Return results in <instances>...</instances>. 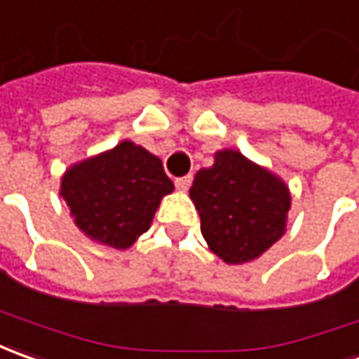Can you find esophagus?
Returning <instances> with one entry per match:
<instances>
[{"label":"esophagus","instance_id":"obj_1","mask_svg":"<svg viewBox=\"0 0 359 359\" xmlns=\"http://www.w3.org/2000/svg\"><path fill=\"white\" fill-rule=\"evenodd\" d=\"M191 182H192V177L191 175H187V177H179V179L175 180V184H177V189L180 192H187L191 189Z\"/></svg>","mask_w":359,"mask_h":359}]
</instances>
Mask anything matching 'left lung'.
Here are the masks:
<instances>
[{"label":"left lung","mask_w":359,"mask_h":359,"mask_svg":"<svg viewBox=\"0 0 359 359\" xmlns=\"http://www.w3.org/2000/svg\"><path fill=\"white\" fill-rule=\"evenodd\" d=\"M208 248L226 264H244L282 238L290 210L286 182L246 156L224 149L191 187Z\"/></svg>","instance_id":"1"}]
</instances>
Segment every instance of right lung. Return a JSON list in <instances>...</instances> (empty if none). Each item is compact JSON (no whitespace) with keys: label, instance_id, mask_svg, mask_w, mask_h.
I'll return each mask as SVG.
<instances>
[{"label":"right lung","instance_id":"1","mask_svg":"<svg viewBox=\"0 0 359 359\" xmlns=\"http://www.w3.org/2000/svg\"><path fill=\"white\" fill-rule=\"evenodd\" d=\"M172 191L161 158L130 141L69 167L61 179L77 229L117 250L149 230L161 198Z\"/></svg>","mask_w":359,"mask_h":359}]
</instances>
